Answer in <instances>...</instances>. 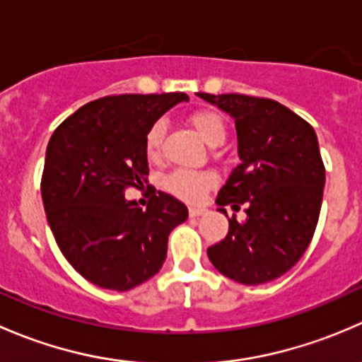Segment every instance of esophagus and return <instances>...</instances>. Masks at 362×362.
<instances>
[{"label":"esophagus","mask_w":362,"mask_h":362,"mask_svg":"<svg viewBox=\"0 0 362 362\" xmlns=\"http://www.w3.org/2000/svg\"><path fill=\"white\" fill-rule=\"evenodd\" d=\"M206 214V208L203 206H189V215L191 217H202V215Z\"/></svg>","instance_id":"34e87169"}]
</instances>
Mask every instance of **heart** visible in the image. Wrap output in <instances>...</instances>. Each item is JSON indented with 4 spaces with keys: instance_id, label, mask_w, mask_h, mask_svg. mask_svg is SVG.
I'll list each match as a JSON object with an SVG mask.
<instances>
[{
    "instance_id": "b5f03b06",
    "label": "heart",
    "mask_w": 362,
    "mask_h": 362,
    "mask_svg": "<svg viewBox=\"0 0 362 362\" xmlns=\"http://www.w3.org/2000/svg\"><path fill=\"white\" fill-rule=\"evenodd\" d=\"M189 122L194 127L199 138L210 147L222 145L226 140V122L217 112L199 110L189 117ZM164 133H166V124L164 120H156L145 134V154L148 159H156L160 152ZM215 182L214 173L210 171H191V170H173L164 177L163 185L168 192L175 194L177 198L196 202L203 196L208 187H211Z\"/></svg>"
}]
</instances>
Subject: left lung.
<instances>
[{
	"instance_id": "1",
	"label": "left lung",
	"mask_w": 362,
	"mask_h": 362,
	"mask_svg": "<svg viewBox=\"0 0 362 362\" xmlns=\"http://www.w3.org/2000/svg\"><path fill=\"white\" fill-rule=\"evenodd\" d=\"M235 119L240 164L218 191L247 218H229L224 240L208 249L211 264L235 282L259 286L289 272L315 233L326 170L313 127L268 98L198 93ZM228 215V214H226Z\"/></svg>"
}]
</instances>
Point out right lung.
Segmentation results:
<instances>
[{
    "instance_id": "add662e5",
    "label": "right lung",
    "mask_w": 362,
    "mask_h": 362,
    "mask_svg": "<svg viewBox=\"0 0 362 362\" xmlns=\"http://www.w3.org/2000/svg\"><path fill=\"white\" fill-rule=\"evenodd\" d=\"M180 101L187 94L100 98L50 136L42 175L47 221L66 261L94 286L129 291L152 279L170 233L187 221V206L152 185L145 210L124 198L147 182V129Z\"/></svg>"
}]
</instances>
